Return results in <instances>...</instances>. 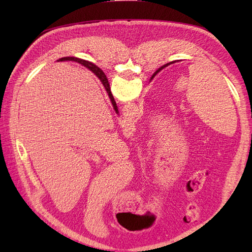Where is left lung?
Masks as SVG:
<instances>
[{"instance_id": "1", "label": "left lung", "mask_w": 252, "mask_h": 252, "mask_svg": "<svg viewBox=\"0 0 252 252\" xmlns=\"http://www.w3.org/2000/svg\"><path fill=\"white\" fill-rule=\"evenodd\" d=\"M167 65H168V64H166V65H164V66H163V67H166V66H167ZM163 67H161V68H159V69H158V71H157V72H156V73H158V71H159V70H161V69H162V68H163ZM156 73H155V74H156Z\"/></svg>"}]
</instances>
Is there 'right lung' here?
<instances>
[{
	"label": "right lung",
	"mask_w": 252,
	"mask_h": 252,
	"mask_svg": "<svg viewBox=\"0 0 252 252\" xmlns=\"http://www.w3.org/2000/svg\"><path fill=\"white\" fill-rule=\"evenodd\" d=\"M59 61H74V62H78V63L83 64L84 66L87 67L89 70L93 71V72L96 75V77L101 80V82L103 83V85H104L106 91H107V94H108V95H109V97H110V101H111V103H112V106H113L114 110L118 111L117 103H116V101H114V98H113L112 94H111V91H110V86H109L108 80H107V78H106V75H105V73L103 72L102 69H100V68H98L97 66H95L94 64L90 63V62H87V61H84V60H81V59H78V58H73V57L62 58V59H60Z\"/></svg>",
	"instance_id": "obj_1"
}]
</instances>
